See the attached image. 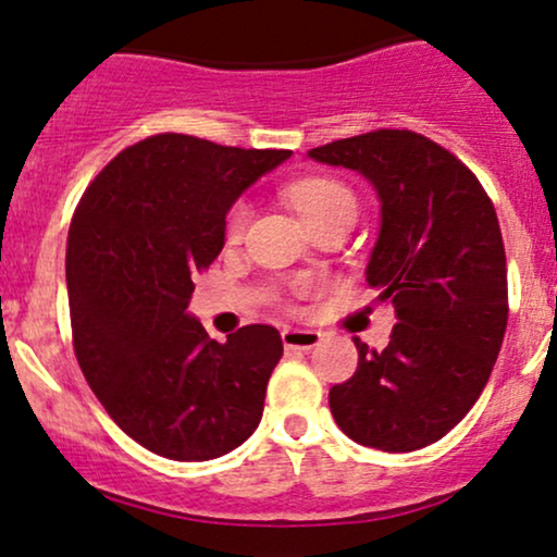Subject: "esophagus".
<instances>
[{"mask_svg": "<svg viewBox=\"0 0 557 557\" xmlns=\"http://www.w3.org/2000/svg\"><path fill=\"white\" fill-rule=\"evenodd\" d=\"M322 343V332L317 330H304V327H285L283 330V345L285 348H298V350H311Z\"/></svg>", "mask_w": 557, "mask_h": 557, "instance_id": "esophagus-1", "label": "esophagus"}]
</instances>
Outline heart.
Segmentation results:
<instances>
[{
  "instance_id": "heart-1",
  "label": "heart",
  "mask_w": 557,
  "mask_h": 557,
  "mask_svg": "<svg viewBox=\"0 0 557 557\" xmlns=\"http://www.w3.org/2000/svg\"><path fill=\"white\" fill-rule=\"evenodd\" d=\"M287 198L293 201V207L298 209L300 216L306 222L317 220V216L335 212V209H350L356 212V196L348 185L341 181H332V177H309V181H300L287 188ZM248 222V207L246 203H235L233 212L227 216V235L230 238H238Z\"/></svg>"
}]
</instances>
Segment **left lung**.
Segmentation results:
<instances>
[{
  "label": "left lung",
  "instance_id": "left-lung-1",
  "mask_svg": "<svg viewBox=\"0 0 557 557\" xmlns=\"http://www.w3.org/2000/svg\"><path fill=\"white\" fill-rule=\"evenodd\" d=\"M309 157L376 190L367 283L398 319L385 350L354 337L359 369L330 389V411L359 445L419 450L469 413L500 354L508 272L495 207L461 159L411 131L332 140Z\"/></svg>",
  "mask_w": 557,
  "mask_h": 557
}]
</instances>
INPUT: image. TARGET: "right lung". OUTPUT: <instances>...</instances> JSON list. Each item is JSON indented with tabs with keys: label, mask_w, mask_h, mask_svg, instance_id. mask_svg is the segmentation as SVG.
<instances>
[{
	"label": "right lung",
	"mask_w": 557,
	"mask_h": 557,
	"mask_svg": "<svg viewBox=\"0 0 557 557\" xmlns=\"http://www.w3.org/2000/svg\"><path fill=\"white\" fill-rule=\"evenodd\" d=\"M290 154L162 133L120 151L75 209V356L114 424L157 456L209 461L259 426L283 337L248 324L216 343L188 304L225 246L230 207Z\"/></svg>",
	"instance_id": "right-lung-1"
}]
</instances>
